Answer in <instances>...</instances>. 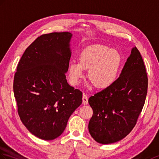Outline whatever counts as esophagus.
Listing matches in <instances>:
<instances>
[{"label": "esophagus", "mask_w": 159, "mask_h": 159, "mask_svg": "<svg viewBox=\"0 0 159 159\" xmlns=\"http://www.w3.org/2000/svg\"><path fill=\"white\" fill-rule=\"evenodd\" d=\"M83 104H88V96L85 93H83Z\"/></svg>", "instance_id": "34e87169"}]
</instances>
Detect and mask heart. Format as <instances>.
<instances>
[{
  "instance_id": "b5f03b06",
  "label": "heart",
  "mask_w": 159,
  "mask_h": 159,
  "mask_svg": "<svg viewBox=\"0 0 159 159\" xmlns=\"http://www.w3.org/2000/svg\"><path fill=\"white\" fill-rule=\"evenodd\" d=\"M120 62V55L116 50L99 44L91 45L81 51L79 62L70 63V78L77 84L83 78L84 70L89 69V78L92 83L96 87L105 88L116 80Z\"/></svg>"
}]
</instances>
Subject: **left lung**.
Segmentation results:
<instances>
[{
	"mask_svg": "<svg viewBox=\"0 0 159 159\" xmlns=\"http://www.w3.org/2000/svg\"><path fill=\"white\" fill-rule=\"evenodd\" d=\"M147 91L146 67L135 47L119 78L89 99L93 111L88 125L92 138L98 143L108 144L126 137L137 123Z\"/></svg>",
	"mask_w": 159,
	"mask_h": 159,
	"instance_id": "8db88e82",
	"label": "left lung"
}]
</instances>
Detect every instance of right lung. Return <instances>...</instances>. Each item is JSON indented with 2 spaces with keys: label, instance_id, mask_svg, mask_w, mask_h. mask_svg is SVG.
<instances>
[{
  "label": "right lung",
  "instance_id": "1",
  "mask_svg": "<svg viewBox=\"0 0 159 159\" xmlns=\"http://www.w3.org/2000/svg\"><path fill=\"white\" fill-rule=\"evenodd\" d=\"M71 37L68 32L39 36L24 51L15 73L18 114L28 131L40 139L58 138L82 104V91L69 85L66 79Z\"/></svg>",
  "mask_w": 159,
  "mask_h": 159
}]
</instances>
